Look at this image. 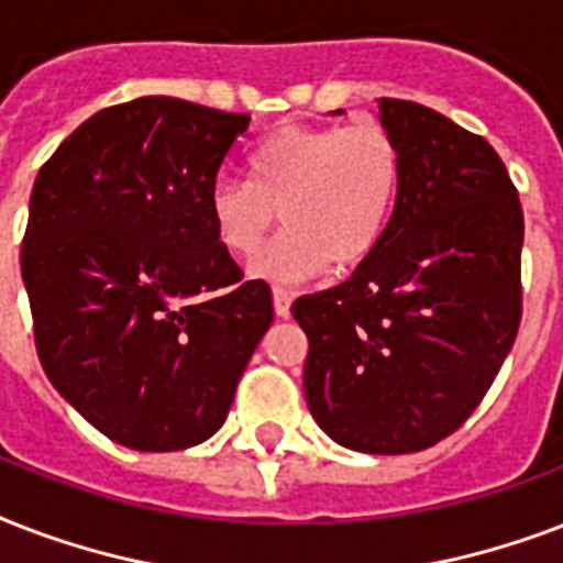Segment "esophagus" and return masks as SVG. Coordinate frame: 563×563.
Segmentation results:
<instances>
[{
	"label": "esophagus",
	"instance_id": "34e87169",
	"mask_svg": "<svg viewBox=\"0 0 563 563\" xmlns=\"http://www.w3.org/2000/svg\"><path fill=\"white\" fill-rule=\"evenodd\" d=\"M290 302H294V294L290 290H285V287H276L273 290V308H276V317H290Z\"/></svg>",
	"mask_w": 563,
	"mask_h": 563
}]
</instances>
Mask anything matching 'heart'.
Here are the masks:
<instances>
[{
	"instance_id": "obj_1",
	"label": "heart",
	"mask_w": 563,
	"mask_h": 563,
	"mask_svg": "<svg viewBox=\"0 0 563 563\" xmlns=\"http://www.w3.org/2000/svg\"><path fill=\"white\" fill-rule=\"evenodd\" d=\"M402 185V152L378 123L287 125L250 155V181L217 178L208 194L213 232L252 258L282 213L287 229L250 267L269 285H299L334 261L369 258L387 232Z\"/></svg>"
}]
</instances>
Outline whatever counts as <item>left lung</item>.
<instances>
[{
  "label": "left lung",
  "instance_id": "1",
  "mask_svg": "<svg viewBox=\"0 0 563 563\" xmlns=\"http://www.w3.org/2000/svg\"><path fill=\"white\" fill-rule=\"evenodd\" d=\"M402 185L376 252L299 296L305 399L325 434L405 455L459 429L520 329L522 208L503 158L426 104L378 99ZM343 114V111H331Z\"/></svg>",
  "mask_w": 563,
  "mask_h": 563
}]
</instances>
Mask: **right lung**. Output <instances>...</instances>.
Masks as SVG:
<instances>
[{"mask_svg": "<svg viewBox=\"0 0 563 563\" xmlns=\"http://www.w3.org/2000/svg\"><path fill=\"white\" fill-rule=\"evenodd\" d=\"M246 114L141 96L37 173L23 285L46 376L104 438L176 452L220 429L273 322L267 282L213 232L208 194Z\"/></svg>", "mask_w": 563, "mask_h": 563, "instance_id": "right-lung-1", "label": "right lung"}]
</instances>
